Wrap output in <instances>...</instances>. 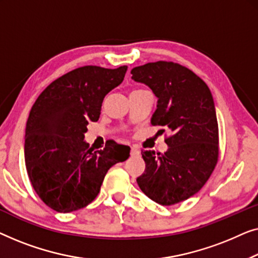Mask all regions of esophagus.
Here are the masks:
<instances>
[{
	"label": "esophagus",
	"instance_id": "obj_1",
	"mask_svg": "<svg viewBox=\"0 0 258 258\" xmlns=\"http://www.w3.org/2000/svg\"><path fill=\"white\" fill-rule=\"evenodd\" d=\"M140 153V148L138 147V146H132L131 147V154L132 155H137V154H139Z\"/></svg>",
	"mask_w": 258,
	"mask_h": 258
}]
</instances>
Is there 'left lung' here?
Wrapping results in <instances>:
<instances>
[{"mask_svg":"<svg viewBox=\"0 0 258 258\" xmlns=\"http://www.w3.org/2000/svg\"><path fill=\"white\" fill-rule=\"evenodd\" d=\"M132 79L158 98L151 124L165 126L164 154L141 152L146 164L137 179L140 189L159 205L170 206L197 194L219 160V125L212 92L193 71L159 60L132 69ZM165 132V130H161Z\"/></svg>","mask_w":258,"mask_h":258,"instance_id":"obj_1","label":"left lung"}]
</instances>
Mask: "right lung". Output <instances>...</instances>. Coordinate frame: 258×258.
<instances>
[{"instance_id":"1","label":"right lung","mask_w":258,"mask_h":258,"mask_svg":"<svg viewBox=\"0 0 258 258\" xmlns=\"http://www.w3.org/2000/svg\"><path fill=\"white\" fill-rule=\"evenodd\" d=\"M127 67L86 65L53 81L29 114L24 140L28 176L41 200L59 213L84 208L97 198L107 170L130 157L113 140L96 151L85 143L106 94L124 81Z\"/></svg>"}]
</instances>
